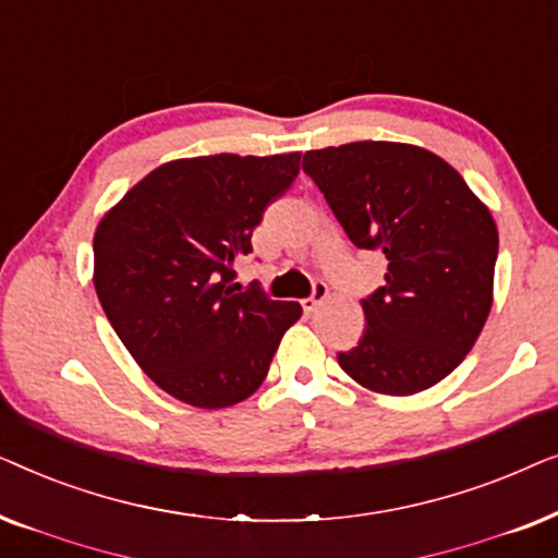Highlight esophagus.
<instances>
[{
    "label": "esophagus",
    "mask_w": 558,
    "mask_h": 558,
    "mask_svg": "<svg viewBox=\"0 0 558 558\" xmlns=\"http://www.w3.org/2000/svg\"><path fill=\"white\" fill-rule=\"evenodd\" d=\"M327 296H330V289H327L325 281H315V289H312V294L307 296V300H302V310L310 315V312H315L319 304L327 300Z\"/></svg>",
    "instance_id": "obj_1"
}]
</instances>
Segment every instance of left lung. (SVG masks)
<instances>
[{
	"label": "left lung",
	"mask_w": 558,
	"mask_h": 558,
	"mask_svg": "<svg viewBox=\"0 0 558 558\" xmlns=\"http://www.w3.org/2000/svg\"><path fill=\"white\" fill-rule=\"evenodd\" d=\"M315 180L357 248L384 251L386 284L363 300L365 332L340 368L376 393L411 396L447 378L493 307L498 228L462 174L414 144L312 149Z\"/></svg>",
	"instance_id": "1"
}]
</instances>
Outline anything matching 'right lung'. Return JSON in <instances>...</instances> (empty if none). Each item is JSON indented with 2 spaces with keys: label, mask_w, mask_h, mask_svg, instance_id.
Masks as SVG:
<instances>
[{
  "label": "right lung",
  "mask_w": 558,
  "mask_h": 558,
  "mask_svg": "<svg viewBox=\"0 0 558 558\" xmlns=\"http://www.w3.org/2000/svg\"><path fill=\"white\" fill-rule=\"evenodd\" d=\"M300 151L174 159L129 190L94 235V287L119 340L174 399L233 407L262 386L281 335L302 317L235 262L266 205L287 193Z\"/></svg>",
  "instance_id": "add662e5"
}]
</instances>
